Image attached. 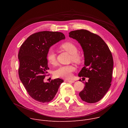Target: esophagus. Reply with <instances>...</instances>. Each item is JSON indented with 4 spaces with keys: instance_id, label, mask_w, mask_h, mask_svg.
Returning <instances> with one entry per match:
<instances>
[{
    "instance_id": "1",
    "label": "esophagus",
    "mask_w": 128,
    "mask_h": 128,
    "mask_svg": "<svg viewBox=\"0 0 128 128\" xmlns=\"http://www.w3.org/2000/svg\"><path fill=\"white\" fill-rule=\"evenodd\" d=\"M67 81L68 82H72V83L74 82V80H67Z\"/></svg>"
}]
</instances>
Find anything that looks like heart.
I'll use <instances>...</instances> for the list:
<instances>
[{
	"label": "heart",
	"instance_id": "obj_1",
	"mask_svg": "<svg viewBox=\"0 0 128 128\" xmlns=\"http://www.w3.org/2000/svg\"><path fill=\"white\" fill-rule=\"evenodd\" d=\"M61 48L71 54L70 61L78 64L81 62L82 56L78 52V47L74 44L71 42H65L61 44ZM46 58L50 64L52 65L56 64V54L52 50L50 49L48 52ZM75 70V67L72 65L60 66L54 71V75L56 78H69L72 75V72Z\"/></svg>",
	"mask_w": 128,
	"mask_h": 128
}]
</instances>
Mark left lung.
Wrapping results in <instances>:
<instances>
[{
  "instance_id": "8db88e82",
  "label": "left lung",
  "mask_w": 128,
  "mask_h": 128,
  "mask_svg": "<svg viewBox=\"0 0 128 128\" xmlns=\"http://www.w3.org/2000/svg\"><path fill=\"white\" fill-rule=\"evenodd\" d=\"M69 34L80 43L84 51V66L78 76L88 78L79 96L87 103L98 102L111 86L114 66L112 52L101 38L89 31L77 30Z\"/></svg>"
}]
</instances>
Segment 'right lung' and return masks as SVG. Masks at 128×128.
I'll return each instance as SVG.
<instances>
[{
	"mask_svg": "<svg viewBox=\"0 0 128 128\" xmlns=\"http://www.w3.org/2000/svg\"><path fill=\"white\" fill-rule=\"evenodd\" d=\"M65 38L61 32L40 31L29 36L20 47L18 54L19 78L29 95L36 101H52L64 82L56 78L44 82V80L49 69L48 52L51 46Z\"/></svg>",
	"mask_w": 128,
	"mask_h": 128,
	"instance_id": "add662e5",
	"label": "right lung"
}]
</instances>
